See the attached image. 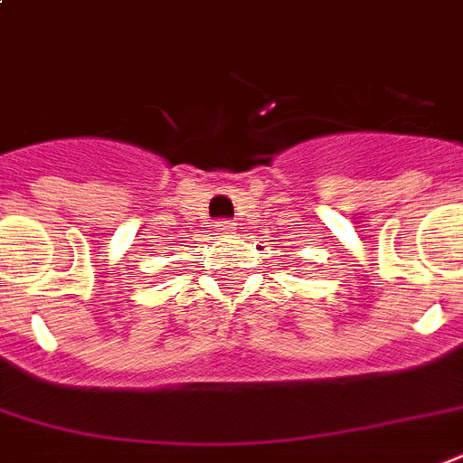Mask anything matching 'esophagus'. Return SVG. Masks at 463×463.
Here are the masks:
<instances>
[{"mask_svg": "<svg viewBox=\"0 0 463 463\" xmlns=\"http://www.w3.org/2000/svg\"><path fill=\"white\" fill-rule=\"evenodd\" d=\"M216 231L221 232V235H231V232L235 231V223L228 221V218H221V221H216Z\"/></svg>", "mask_w": 463, "mask_h": 463, "instance_id": "obj_1", "label": "esophagus"}]
</instances>
